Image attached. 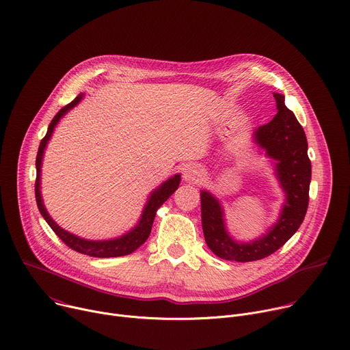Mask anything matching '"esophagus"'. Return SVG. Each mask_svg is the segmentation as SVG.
<instances>
[{"label": "esophagus", "mask_w": 350, "mask_h": 350, "mask_svg": "<svg viewBox=\"0 0 350 350\" xmlns=\"http://www.w3.org/2000/svg\"><path fill=\"white\" fill-rule=\"evenodd\" d=\"M204 177L202 170L197 165H187L183 169V178L187 183H197Z\"/></svg>", "instance_id": "obj_1"}]
</instances>
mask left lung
I'll list each match as a JSON object with an SVG mask.
<instances>
[{
    "instance_id": "8db88e82",
    "label": "left lung",
    "mask_w": 350,
    "mask_h": 350,
    "mask_svg": "<svg viewBox=\"0 0 350 350\" xmlns=\"http://www.w3.org/2000/svg\"><path fill=\"white\" fill-rule=\"evenodd\" d=\"M276 116L252 133L258 153L269 159L284 200L275 224L267 233L250 240H236L228 230L225 208L208 189H201V217L204 237L211 251L221 260L250 262L265 258L288 241L303 224L308 206L311 162L307 138L284 96L273 92Z\"/></svg>"
}]
</instances>
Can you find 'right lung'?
I'll return each mask as SVG.
<instances>
[{
	"mask_svg": "<svg viewBox=\"0 0 350 350\" xmlns=\"http://www.w3.org/2000/svg\"><path fill=\"white\" fill-rule=\"evenodd\" d=\"M85 98V93H79L78 96L66 107H62L51 120L47 134L42 139L38 156H36V185H35V194H36V202L38 208L44 217V220L49 224V226L54 230V233L64 241L70 248L85 254V256L90 257H96V258H111V257H122V256H129V254L134 252L137 248H139L149 237L153 220L156 216L157 209L161 208L167 198L176 191L178 188V184L181 181V174H174L169 177L166 181H163L157 188H154L153 191H150L146 204L142 209V213L137 221V225L131 228L130 230H126L124 234L113 237V239H106V240H90V239H83L79 237L66 229H62L55 224V220L50 216V213L46 209V205L43 202L42 197V165H43V157H44V150L47 148L49 141L53 137V133L55 130V126L61 121V118L64 117L70 110H72L75 106L81 103V100Z\"/></svg>",
	"mask_w": 350,
	"mask_h": 350,
	"instance_id": "right-lung-1",
	"label": "right lung"
}]
</instances>
